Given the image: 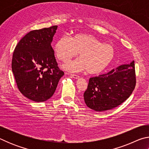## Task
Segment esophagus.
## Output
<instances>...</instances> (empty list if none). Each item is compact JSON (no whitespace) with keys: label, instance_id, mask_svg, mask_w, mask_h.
I'll return each instance as SVG.
<instances>
[{"label":"esophagus","instance_id":"obj_1","mask_svg":"<svg viewBox=\"0 0 149 149\" xmlns=\"http://www.w3.org/2000/svg\"><path fill=\"white\" fill-rule=\"evenodd\" d=\"M70 75H71V77H72L74 78V79H79V75H75V74H71Z\"/></svg>","mask_w":149,"mask_h":149}]
</instances>
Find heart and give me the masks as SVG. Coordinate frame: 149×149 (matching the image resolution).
<instances>
[{"label":"heart","instance_id":"obj_1","mask_svg":"<svg viewBox=\"0 0 149 149\" xmlns=\"http://www.w3.org/2000/svg\"><path fill=\"white\" fill-rule=\"evenodd\" d=\"M57 58L68 61L79 53L80 58L67 62L63 68L70 72L86 70L87 74L98 75L112 64L115 57V49L104 44L93 35L75 34L72 38L64 35L57 40L54 46Z\"/></svg>","mask_w":149,"mask_h":149}]
</instances>
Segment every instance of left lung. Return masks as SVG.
<instances>
[{
	"label": "left lung",
	"mask_w": 149,
	"mask_h": 149,
	"mask_svg": "<svg viewBox=\"0 0 149 149\" xmlns=\"http://www.w3.org/2000/svg\"><path fill=\"white\" fill-rule=\"evenodd\" d=\"M136 84L134 61L123 64L107 74L89 79L84 95L86 105L97 112L117 107L127 100Z\"/></svg>",
	"instance_id": "left-lung-1"
}]
</instances>
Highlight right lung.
<instances>
[{
  "instance_id": "obj_1",
  "label": "right lung",
  "mask_w": 149,
  "mask_h": 149,
  "mask_svg": "<svg viewBox=\"0 0 149 149\" xmlns=\"http://www.w3.org/2000/svg\"><path fill=\"white\" fill-rule=\"evenodd\" d=\"M57 26L31 31L20 40L12 56V70L19 91L29 100L49 99L64 73L51 47Z\"/></svg>"
}]
</instances>
